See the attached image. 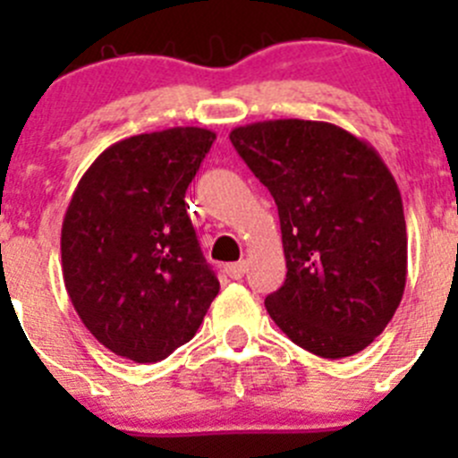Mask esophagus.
<instances>
[{"label":"esophagus","mask_w":458,"mask_h":458,"mask_svg":"<svg viewBox=\"0 0 458 458\" xmlns=\"http://www.w3.org/2000/svg\"><path fill=\"white\" fill-rule=\"evenodd\" d=\"M225 275L230 276V279H242L243 275H246V261H237V263H225Z\"/></svg>","instance_id":"esophagus-1"}]
</instances>
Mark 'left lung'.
I'll use <instances>...</instances> for the list:
<instances>
[{
	"label": "left lung",
	"mask_w": 458,
	"mask_h": 458,
	"mask_svg": "<svg viewBox=\"0 0 458 458\" xmlns=\"http://www.w3.org/2000/svg\"><path fill=\"white\" fill-rule=\"evenodd\" d=\"M230 141L279 210L288 272L267 315L317 357L361 352L394 317L408 275L392 173L370 143L327 122L248 123Z\"/></svg>",
	"instance_id": "1"
}]
</instances>
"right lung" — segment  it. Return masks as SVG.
<instances>
[{"instance_id":"add662e5","label":"right lung","mask_w":458,"mask_h":458,"mask_svg":"<svg viewBox=\"0 0 458 458\" xmlns=\"http://www.w3.org/2000/svg\"><path fill=\"white\" fill-rule=\"evenodd\" d=\"M216 135L177 126L106 148L62 225L68 297L110 352L155 363L188 344L219 281L188 216L186 191Z\"/></svg>"}]
</instances>
